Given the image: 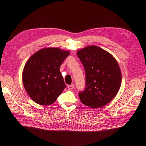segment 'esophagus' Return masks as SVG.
I'll return each mask as SVG.
<instances>
[{"mask_svg": "<svg viewBox=\"0 0 146 146\" xmlns=\"http://www.w3.org/2000/svg\"><path fill=\"white\" fill-rule=\"evenodd\" d=\"M74 84H69V85H68V88L69 90H73L74 88Z\"/></svg>", "mask_w": 146, "mask_h": 146, "instance_id": "1", "label": "esophagus"}]
</instances>
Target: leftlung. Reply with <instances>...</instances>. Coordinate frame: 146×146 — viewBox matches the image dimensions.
Returning <instances> with one entry per match:
<instances>
[{"mask_svg":"<svg viewBox=\"0 0 146 146\" xmlns=\"http://www.w3.org/2000/svg\"><path fill=\"white\" fill-rule=\"evenodd\" d=\"M77 55L85 71V88L78 93L81 102L90 108L109 103L121 86V73L117 61L97 46L85 47Z\"/></svg>","mask_w":146,"mask_h":146,"instance_id":"left-lung-1","label":"left lung"}]
</instances>
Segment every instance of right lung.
Listing matches in <instances>:
<instances>
[{"label":"right lung","instance_id":"1","mask_svg":"<svg viewBox=\"0 0 146 146\" xmlns=\"http://www.w3.org/2000/svg\"><path fill=\"white\" fill-rule=\"evenodd\" d=\"M68 55L66 51L47 48L39 50L27 61L23 71V83L35 103H53L66 87L60 67Z\"/></svg>","mask_w":146,"mask_h":146}]
</instances>
